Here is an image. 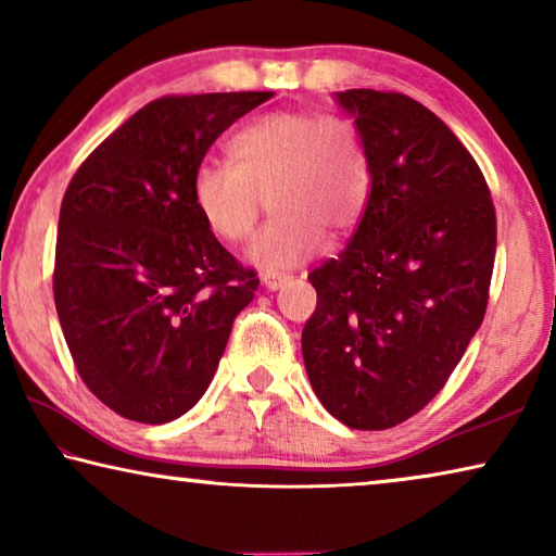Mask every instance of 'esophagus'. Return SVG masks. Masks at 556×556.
<instances>
[{
	"mask_svg": "<svg viewBox=\"0 0 556 556\" xmlns=\"http://www.w3.org/2000/svg\"><path fill=\"white\" fill-rule=\"evenodd\" d=\"M287 275H279V271H264L262 275V285L271 289V292H277V289H281L287 285Z\"/></svg>",
	"mask_w": 556,
	"mask_h": 556,
	"instance_id": "34e87169",
	"label": "esophagus"
}]
</instances>
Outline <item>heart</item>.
Segmentation results:
<instances>
[{
	"mask_svg": "<svg viewBox=\"0 0 556 556\" xmlns=\"http://www.w3.org/2000/svg\"><path fill=\"white\" fill-rule=\"evenodd\" d=\"M229 162H202L192 204L214 237L239 244L260 219L262 197L277 214L247 250L260 269H294L325 252L329 231L350 235L371 199V164L359 129L325 112H269L229 139Z\"/></svg>",
	"mask_w": 556,
	"mask_h": 556,
	"instance_id": "1",
	"label": "heart"
}]
</instances>
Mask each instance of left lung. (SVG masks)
Returning <instances> with one entry per match:
<instances>
[{"label":"left lung","instance_id":"1","mask_svg":"<svg viewBox=\"0 0 556 556\" xmlns=\"http://www.w3.org/2000/svg\"><path fill=\"white\" fill-rule=\"evenodd\" d=\"M371 164L352 242L309 275L306 377L352 429L402 425L439 394L482 325L496 217L482 169L454 131L407 94L346 89Z\"/></svg>","mask_w":556,"mask_h":556}]
</instances>
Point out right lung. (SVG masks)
<instances>
[{"instance_id": "1", "label": "right lung", "mask_w": 556, "mask_h": 556, "mask_svg": "<svg viewBox=\"0 0 556 556\" xmlns=\"http://www.w3.org/2000/svg\"><path fill=\"white\" fill-rule=\"evenodd\" d=\"M269 97L154 99L66 187L56 314L81 382L131 421L164 425L202 400L260 285L197 214L192 177L222 131Z\"/></svg>"}]
</instances>
